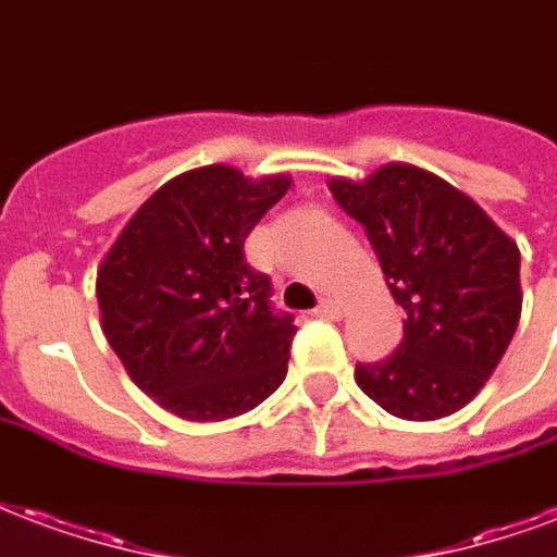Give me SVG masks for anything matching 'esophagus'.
Returning <instances> with one entry per match:
<instances>
[{
    "mask_svg": "<svg viewBox=\"0 0 557 557\" xmlns=\"http://www.w3.org/2000/svg\"><path fill=\"white\" fill-rule=\"evenodd\" d=\"M312 315H315V319H339V315H342L339 304H336V300H331V298H324L319 307L312 310Z\"/></svg>",
    "mask_w": 557,
    "mask_h": 557,
    "instance_id": "esophagus-1",
    "label": "esophagus"
}]
</instances>
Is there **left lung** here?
I'll list each match as a JSON object with an SVG mask.
<instances>
[{
    "instance_id": "8db88e82",
    "label": "left lung",
    "mask_w": 557,
    "mask_h": 557,
    "mask_svg": "<svg viewBox=\"0 0 557 557\" xmlns=\"http://www.w3.org/2000/svg\"><path fill=\"white\" fill-rule=\"evenodd\" d=\"M336 203L366 226L405 339L354 381L386 413L434 422L467 407L520 324V247L443 176L389 162L366 180L331 176Z\"/></svg>"
}]
</instances>
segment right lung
Returning <instances> with one entry per match:
<instances>
[{"label":"right lung","instance_id":"right-lung-1","mask_svg":"<svg viewBox=\"0 0 557 557\" xmlns=\"http://www.w3.org/2000/svg\"><path fill=\"white\" fill-rule=\"evenodd\" d=\"M292 176L206 164L168 180L126 221L97 268L106 339L135 386L188 422L262 405L289 369L292 315L271 310V280L245 238Z\"/></svg>","mask_w":557,"mask_h":557}]
</instances>
